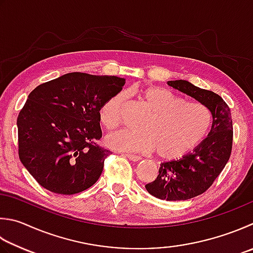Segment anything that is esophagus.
<instances>
[{
    "mask_svg": "<svg viewBox=\"0 0 253 253\" xmlns=\"http://www.w3.org/2000/svg\"><path fill=\"white\" fill-rule=\"evenodd\" d=\"M128 160H131L133 162H139L141 160V156H137V155H134V154H125Z\"/></svg>",
    "mask_w": 253,
    "mask_h": 253,
    "instance_id": "esophagus-1",
    "label": "esophagus"
}]
</instances>
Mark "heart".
Returning a JSON list of instances; mask_svg holds the SVG:
<instances>
[{
	"mask_svg": "<svg viewBox=\"0 0 253 253\" xmlns=\"http://www.w3.org/2000/svg\"><path fill=\"white\" fill-rule=\"evenodd\" d=\"M141 98L151 110L142 125L144 131H120L107 137L112 149L151 152L164 160H173L187 153L203 140L211 126L209 108L201 102L186 101L169 90L149 85L141 90ZM126 94L119 92L107 100L99 116L104 127L114 130L123 122Z\"/></svg>",
	"mask_w": 253,
	"mask_h": 253,
	"instance_id": "1",
	"label": "heart"
}]
</instances>
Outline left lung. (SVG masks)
I'll use <instances>...</instances> for the list:
<instances>
[{
  "label": "left lung",
  "mask_w": 253,
  "mask_h": 253,
  "mask_svg": "<svg viewBox=\"0 0 253 253\" xmlns=\"http://www.w3.org/2000/svg\"><path fill=\"white\" fill-rule=\"evenodd\" d=\"M168 84L193 97L209 108L211 132L182 159L162 163L154 182L145 188L163 201H186L206 192L229 160L232 149V120L228 104L217 93L202 89L187 80H170Z\"/></svg>",
  "instance_id": "1"
}]
</instances>
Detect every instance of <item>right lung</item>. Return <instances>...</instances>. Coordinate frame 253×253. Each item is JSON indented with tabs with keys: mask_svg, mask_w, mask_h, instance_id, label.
<instances>
[{
	"mask_svg": "<svg viewBox=\"0 0 253 253\" xmlns=\"http://www.w3.org/2000/svg\"><path fill=\"white\" fill-rule=\"evenodd\" d=\"M126 84L116 76L69 73L28 94L17 118L18 156L42 187L74 195L97 182L111 152L99 146L100 109Z\"/></svg>",
	"mask_w": 253,
	"mask_h": 253,
	"instance_id": "obj_1",
	"label": "right lung"
}]
</instances>
